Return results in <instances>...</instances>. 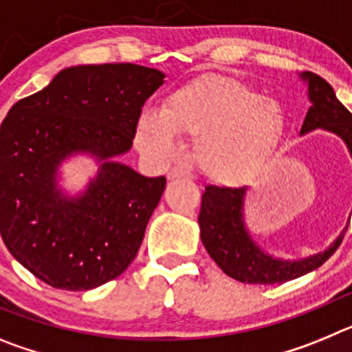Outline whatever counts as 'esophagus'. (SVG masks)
Instances as JSON below:
<instances>
[{
  "label": "esophagus",
  "mask_w": 352,
  "mask_h": 352,
  "mask_svg": "<svg viewBox=\"0 0 352 352\" xmlns=\"http://www.w3.org/2000/svg\"><path fill=\"white\" fill-rule=\"evenodd\" d=\"M167 178L169 179H179V178H192L190 170L183 169V167H173V169L167 173Z\"/></svg>",
  "instance_id": "34e87169"
}]
</instances>
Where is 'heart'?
<instances>
[{
  "label": "heart",
  "mask_w": 352,
  "mask_h": 352,
  "mask_svg": "<svg viewBox=\"0 0 352 352\" xmlns=\"http://www.w3.org/2000/svg\"><path fill=\"white\" fill-rule=\"evenodd\" d=\"M287 114L280 102L248 84L203 74L162 102L160 113L146 111L138 121V146L157 158L176 153V135L194 139L201 173L220 185L256 178L280 149Z\"/></svg>",
  "instance_id": "b5f03b06"
}]
</instances>
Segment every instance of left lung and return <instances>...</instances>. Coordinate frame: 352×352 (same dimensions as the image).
I'll use <instances>...</instances> for the list:
<instances>
[{
	"instance_id": "1",
	"label": "left lung",
	"mask_w": 352,
	"mask_h": 352,
	"mask_svg": "<svg viewBox=\"0 0 352 352\" xmlns=\"http://www.w3.org/2000/svg\"><path fill=\"white\" fill-rule=\"evenodd\" d=\"M307 84L310 107L300 129V135L312 130H326L346 142L352 157V114L335 95L333 88L322 77L312 72L300 74ZM247 186L220 188L208 185L203 194L199 229L201 241L211 259L219 264L226 275L243 284H282L317 270L333 256L346 229L333 243L303 259L275 257L257 245L245 222V197Z\"/></svg>"
}]
</instances>
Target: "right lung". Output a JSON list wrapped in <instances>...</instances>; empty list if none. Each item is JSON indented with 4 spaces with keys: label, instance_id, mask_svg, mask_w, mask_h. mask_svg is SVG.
I'll return each mask as SVG.
<instances>
[{
    "label": "right lung",
    "instance_id": "add662e5",
    "mask_svg": "<svg viewBox=\"0 0 352 352\" xmlns=\"http://www.w3.org/2000/svg\"><path fill=\"white\" fill-rule=\"evenodd\" d=\"M166 74L133 63L77 65L12 105L0 126V232L28 272L67 291L113 280L135 259L166 178L116 158L132 148L141 109ZM99 169L84 191L59 185L63 162Z\"/></svg>",
    "mask_w": 352,
    "mask_h": 352
}]
</instances>
